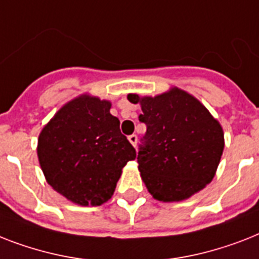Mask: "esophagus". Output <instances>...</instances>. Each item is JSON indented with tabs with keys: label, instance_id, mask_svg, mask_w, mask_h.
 <instances>
[{
	"label": "esophagus",
	"instance_id": "esophagus-1",
	"mask_svg": "<svg viewBox=\"0 0 259 259\" xmlns=\"http://www.w3.org/2000/svg\"><path fill=\"white\" fill-rule=\"evenodd\" d=\"M127 140H129L130 144L133 145L134 148H136V146H137V142H138V137H137L136 134H132V136L127 137Z\"/></svg>",
	"mask_w": 259,
	"mask_h": 259
}]
</instances>
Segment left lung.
Masks as SVG:
<instances>
[{
    "label": "left lung",
    "mask_w": 259,
    "mask_h": 259,
    "mask_svg": "<svg viewBox=\"0 0 259 259\" xmlns=\"http://www.w3.org/2000/svg\"><path fill=\"white\" fill-rule=\"evenodd\" d=\"M146 125L138 169L149 193L162 202L188 199L215 176L224 151V130L197 98L173 88L155 97L129 94Z\"/></svg>",
    "instance_id": "left-lung-1"
}]
</instances>
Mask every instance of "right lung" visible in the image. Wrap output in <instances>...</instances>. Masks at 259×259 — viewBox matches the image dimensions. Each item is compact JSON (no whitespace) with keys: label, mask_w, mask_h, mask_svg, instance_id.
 Masks as SVG:
<instances>
[{"label":"right lung","mask_w":259,"mask_h":259,"mask_svg":"<svg viewBox=\"0 0 259 259\" xmlns=\"http://www.w3.org/2000/svg\"><path fill=\"white\" fill-rule=\"evenodd\" d=\"M111 104L88 94L65 104L38 137L37 154L48 184L81 206L111 198L136 149L110 114Z\"/></svg>","instance_id":"add662e5"}]
</instances>
